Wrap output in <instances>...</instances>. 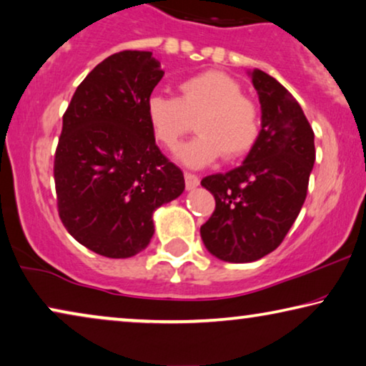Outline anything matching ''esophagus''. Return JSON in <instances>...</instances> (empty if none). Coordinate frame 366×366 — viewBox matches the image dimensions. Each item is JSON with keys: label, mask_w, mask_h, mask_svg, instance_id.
<instances>
[{"label": "esophagus", "mask_w": 366, "mask_h": 366, "mask_svg": "<svg viewBox=\"0 0 366 366\" xmlns=\"http://www.w3.org/2000/svg\"><path fill=\"white\" fill-rule=\"evenodd\" d=\"M184 179H185V187H187L189 190L197 187L199 182H200V179L195 176V174H190V172H185Z\"/></svg>", "instance_id": "1"}]
</instances>
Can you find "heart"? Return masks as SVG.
<instances>
[{
    "label": "heart",
    "mask_w": 366,
    "mask_h": 366,
    "mask_svg": "<svg viewBox=\"0 0 366 366\" xmlns=\"http://www.w3.org/2000/svg\"><path fill=\"white\" fill-rule=\"evenodd\" d=\"M177 92V97L152 94L146 117L154 137L169 151L197 121L199 136L179 151L185 166H209L220 154L224 161H235L254 147L260 132L259 109L234 78L222 71H202L179 81Z\"/></svg>",
    "instance_id": "heart-1"
}]
</instances>
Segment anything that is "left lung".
<instances>
[{
  "instance_id": "8db88e82",
  "label": "left lung",
  "mask_w": 366,
  "mask_h": 366,
  "mask_svg": "<svg viewBox=\"0 0 366 366\" xmlns=\"http://www.w3.org/2000/svg\"><path fill=\"white\" fill-rule=\"evenodd\" d=\"M262 107L259 139L242 166L202 179L215 210L200 227L205 249L220 260L245 264L274 252L307 197L315 142L302 107L264 71L250 73Z\"/></svg>"
}]
</instances>
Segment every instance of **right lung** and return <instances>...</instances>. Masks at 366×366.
Wrapping results in <instances>:
<instances>
[{
    "label": "right lung",
    "instance_id": "right-lung-1",
    "mask_svg": "<svg viewBox=\"0 0 366 366\" xmlns=\"http://www.w3.org/2000/svg\"><path fill=\"white\" fill-rule=\"evenodd\" d=\"M162 76L151 51H121L86 76L63 116L54 154L61 222L109 259L146 249L154 210L184 192L182 171L159 151L146 117Z\"/></svg>",
    "mask_w": 366,
    "mask_h": 366
}]
</instances>
